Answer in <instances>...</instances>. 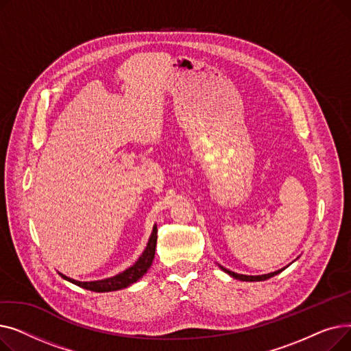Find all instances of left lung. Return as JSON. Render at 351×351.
I'll use <instances>...</instances> for the list:
<instances>
[{"label": "left lung", "instance_id": "left-lung-1", "mask_svg": "<svg viewBox=\"0 0 351 351\" xmlns=\"http://www.w3.org/2000/svg\"><path fill=\"white\" fill-rule=\"evenodd\" d=\"M220 269H222L223 271H226L228 274H230L232 278H234V279H239V280H243V282H261V280H267V279L273 278V276H276V274H278V273L283 271L286 267H283V269H280V270H278V271L269 273V274H262V276H246V274H237V273H234V271H232V270H228V269H225L223 266H220Z\"/></svg>", "mask_w": 351, "mask_h": 351}]
</instances>
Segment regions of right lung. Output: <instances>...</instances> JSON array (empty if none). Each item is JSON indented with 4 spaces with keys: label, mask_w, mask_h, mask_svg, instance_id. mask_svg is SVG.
Returning <instances> with one entry per match:
<instances>
[{
    "label": "right lung",
    "mask_w": 351,
    "mask_h": 351,
    "mask_svg": "<svg viewBox=\"0 0 351 351\" xmlns=\"http://www.w3.org/2000/svg\"><path fill=\"white\" fill-rule=\"evenodd\" d=\"M158 229L156 226L154 228V232L149 237V242H147V246L145 249V252L142 253V256L138 259V262L131 266L129 269H126L125 271L114 276V278H109V279H104V280H97V282H78V280H73L71 278H66L62 273L61 278H64L65 280L77 285L80 287H84L86 290L90 291H114V290H121L125 289L128 286H131L132 283H135L136 280H139L142 276L147 271V269L151 267L152 261L155 257V249H156V239H158Z\"/></svg>",
    "instance_id": "1"
}]
</instances>
